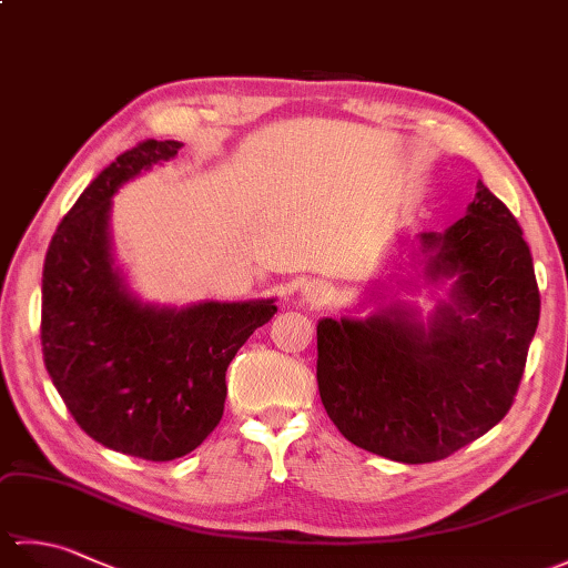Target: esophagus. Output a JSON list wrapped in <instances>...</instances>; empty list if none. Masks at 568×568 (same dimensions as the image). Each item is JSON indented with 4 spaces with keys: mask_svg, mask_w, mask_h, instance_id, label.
<instances>
[{
    "mask_svg": "<svg viewBox=\"0 0 568 568\" xmlns=\"http://www.w3.org/2000/svg\"><path fill=\"white\" fill-rule=\"evenodd\" d=\"M332 300V287L322 281H312L303 287V303L310 307H324Z\"/></svg>",
    "mask_w": 568,
    "mask_h": 568,
    "instance_id": "esophagus-1",
    "label": "esophagus"
}]
</instances>
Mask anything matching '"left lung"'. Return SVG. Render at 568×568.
<instances>
[{"label": "left lung", "mask_w": 568, "mask_h": 568, "mask_svg": "<svg viewBox=\"0 0 568 568\" xmlns=\"http://www.w3.org/2000/svg\"><path fill=\"white\" fill-rule=\"evenodd\" d=\"M419 244L429 283L456 277L427 327L403 305L317 322L329 419L361 449L403 464L452 456L508 415L539 322L532 253L484 183L466 216Z\"/></svg>", "instance_id": "left-lung-1"}]
</instances>
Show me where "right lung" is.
Listing matches in <instances>:
<instances>
[{"label":"right lung","mask_w":568,"mask_h":568,"mask_svg":"<svg viewBox=\"0 0 568 568\" xmlns=\"http://www.w3.org/2000/svg\"><path fill=\"white\" fill-rule=\"evenodd\" d=\"M180 141H141L84 187L58 224L43 263V364L80 429L114 452L173 462L220 425L226 368L268 322L273 300L143 305L110 251L112 195Z\"/></svg>","instance_id":"1"}]
</instances>
